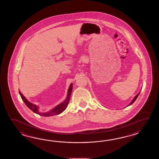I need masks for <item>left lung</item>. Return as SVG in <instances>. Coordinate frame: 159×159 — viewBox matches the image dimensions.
<instances>
[{
  "label": "left lung",
  "mask_w": 159,
  "mask_h": 159,
  "mask_svg": "<svg viewBox=\"0 0 159 159\" xmlns=\"http://www.w3.org/2000/svg\"><path fill=\"white\" fill-rule=\"evenodd\" d=\"M140 92H139V93H138V94H137L136 96H135V97H134V98H133V100H132V101L130 102V103H129V104H128V105L127 106V107H128V106H130L131 104H133V103H134V102H135V100H136V98H138V97L139 96V95Z\"/></svg>",
  "instance_id": "1"
}]
</instances>
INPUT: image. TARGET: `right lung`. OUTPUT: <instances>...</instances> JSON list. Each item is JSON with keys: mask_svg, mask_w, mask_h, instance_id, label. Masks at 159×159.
Returning <instances> with one entry per match:
<instances>
[{"mask_svg": "<svg viewBox=\"0 0 159 159\" xmlns=\"http://www.w3.org/2000/svg\"><path fill=\"white\" fill-rule=\"evenodd\" d=\"M72 88L73 83H71L69 86L68 90H67V96H66L65 100L59 104L58 106H56L55 107H54L51 110H49L48 112H41L39 111V106H36V105H35L34 104H33V103H31L30 101H28V100L23 95V94L21 93L20 90L19 93L23 101H24L25 105L27 106V107L30 108L31 111H33L35 114H37L39 116H57V115H58V114L62 113L63 111L65 110L66 108L67 107V105L69 104V100H70L71 93L72 92Z\"/></svg>", "mask_w": 159, "mask_h": 159, "instance_id": "add662e5", "label": "right lung"}]
</instances>
